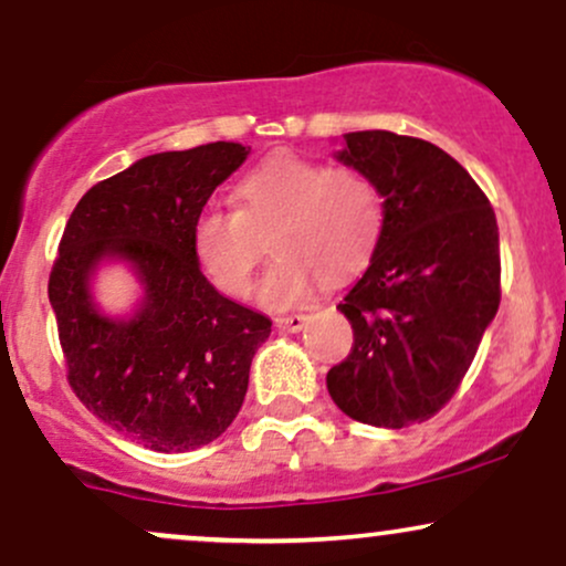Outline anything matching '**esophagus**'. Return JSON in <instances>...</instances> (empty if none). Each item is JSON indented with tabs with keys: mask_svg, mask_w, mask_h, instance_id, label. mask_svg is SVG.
Segmentation results:
<instances>
[{
	"mask_svg": "<svg viewBox=\"0 0 566 566\" xmlns=\"http://www.w3.org/2000/svg\"><path fill=\"white\" fill-rule=\"evenodd\" d=\"M305 319H308V314H287V316H279L276 327L284 329V333H301V329L305 327Z\"/></svg>",
	"mask_w": 566,
	"mask_h": 566,
	"instance_id": "obj_1",
	"label": "esophagus"
}]
</instances>
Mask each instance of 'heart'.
<instances>
[{"label": "heart", "instance_id": "1", "mask_svg": "<svg viewBox=\"0 0 566 566\" xmlns=\"http://www.w3.org/2000/svg\"><path fill=\"white\" fill-rule=\"evenodd\" d=\"M237 212L205 207L191 223V250L226 295H244L271 233L276 261L265 271L261 301L290 308L324 282L359 274L382 237V205L373 180L354 167L303 157H271L233 186Z\"/></svg>", "mask_w": 566, "mask_h": 566}]
</instances>
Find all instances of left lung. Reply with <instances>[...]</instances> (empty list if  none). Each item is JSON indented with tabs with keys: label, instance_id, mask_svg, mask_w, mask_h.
Masks as SVG:
<instances>
[{
	"label": "left lung",
	"instance_id": "obj_1",
	"mask_svg": "<svg viewBox=\"0 0 566 566\" xmlns=\"http://www.w3.org/2000/svg\"><path fill=\"white\" fill-rule=\"evenodd\" d=\"M337 159L382 197V237L340 314L354 346L327 373L348 418L405 428L437 415L469 373L500 305L490 199L450 154L388 129L348 133Z\"/></svg>",
	"mask_w": 566,
	"mask_h": 566
}]
</instances>
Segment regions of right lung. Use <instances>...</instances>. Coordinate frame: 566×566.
I'll use <instances>...</instances> for the list:
<instances>
[{"mask_svg": "<svg viewBox=\"0 0 566 566\" xmlns=\"http://www.w3.org/2000/svg\"><path fill=\"white\" fill-rule=\"evenodd\" d=\"M242 143L151 154L80 199L50 271L69 386L97 420L154 452L210 444L242 409L271 319L229 301L201 274L191 223L247 159ZM106 256L139 274L142 308L101 315L88 276Z\"/></svg>", "mask_w": 566, "mask_h": 566, "instance_id": "1", "label": "right lung"}]
</instances>
